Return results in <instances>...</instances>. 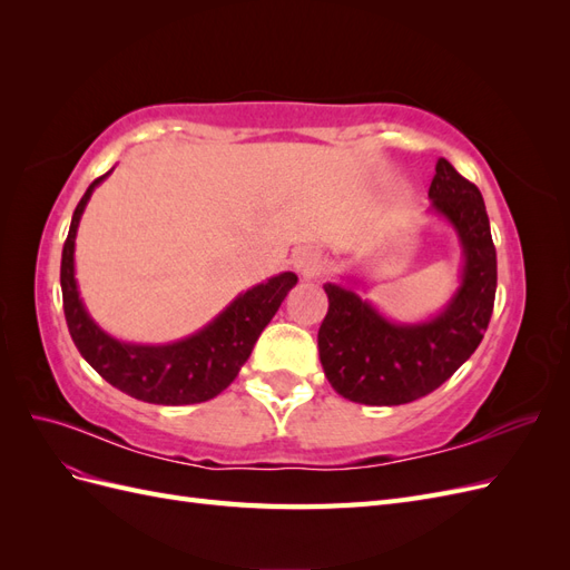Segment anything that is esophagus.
<instances>
[{
  "label": "esophagus",
  "mask_w": 570,
  "mask_h": 570,
  "mask_svg": "<svg viewBox=\"0 0 570 570\" xmlns=\"http://www.w3.org/2000/svg\"><path fill=\"white\" fill-rule=\"evenodd\" d=\"M292 266H295L304 281H312L321 271V252L314 247H302L292 254Z\"/></svg>",
  "instance_id": "obj_1"
}]
</instances>
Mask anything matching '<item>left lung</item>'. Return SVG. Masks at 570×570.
Returning a JSON list of instances; mask_svg holds the SVG:
<instances>
[{
	"label": "left lung",
	"instance_id": "left-lung-1",
	"mask_svg": "<svg viewBox=\"0 0 570 570\" xmlns=\"http://www.w3.org/2000/svg\"><path fill=\"white\" fill-rule=\"evenodd\" d=\"M430 214L454 228L463 252L461 283L440 314L396 323L352 287L325 283L327 314L318 354L327 383L344 400L396 406L438 390L469 361L488 331L497 292V252L480 189L440 159L428 189Z\"/></svg>",
	"mask_w": 570,
	"mask_h": 570
}]
</instances>
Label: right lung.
Masks as SVG:
<instances>
[{"instance_id": "add662e5", "label": "right lung", "mask_w": 570, "mask_h": 570, "mask_svg": "<svg viewBox=\"0 0 570 570\" xmlns=\"http://www.w3.org/2000/svg\"><path fill=\"white\" fill-rule=\"evenodd\" d=\"M109 174L97 178L78 202L63 243L61 292L68 333H71L82 358L107 383L135 396V400L164 406L214 400L245 366L254 342L278 312L287 292L297 285V275L285 271L273 275L266 283L249 287L247 292H239L212 323L178 342L135 344L111 337L92 321L80 299L73 258L80 216L95 187Z\"/></svg>"}]
</instances>
